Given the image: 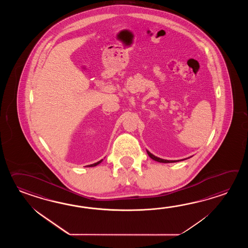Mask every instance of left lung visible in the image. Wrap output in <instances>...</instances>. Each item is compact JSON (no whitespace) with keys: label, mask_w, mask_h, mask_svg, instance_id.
<instances>
[{"label":"left lung","mask_w":248,"mask_h":248,"mask_svg":"<svg viewBox=\"0 0 248 248\" xmlns=\"http://www.w3.org/2000/svg\"><path fill=\"white\" fill-rule=\"evenodd\" d=\"M146 152H147L148 155L150 156V158H153V160L158 161V162H160V163H173V162H177V161H180V160H168V159H163V158H158V157L154 156L153 154L150 153L149 151H146Z\"/></svg>","instance_id":"8db88e82"}]
</instances>
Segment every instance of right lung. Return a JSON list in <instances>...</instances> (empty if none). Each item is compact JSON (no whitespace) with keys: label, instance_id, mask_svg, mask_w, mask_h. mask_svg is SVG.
Segmentation results:
<instances>
[{"label":"right lung","instance_id":"1","mask_svg":"<svg viewBox=\"0 0 248 248\" xmlns=\"http://www.w3.org/2000/svg\"><path fill=\"white\" fill-rule=\"evenodd\" d=\"M102 161H103V159H101V160H99V161H98V162H96V163H94L92 164V165H90L89 167H95V166H97L98 164H100L101 162H102Z\"/></svg>","mask_w":248,"mask_h":248}]
</instances>
